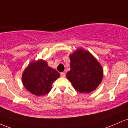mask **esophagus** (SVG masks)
<instances>
[{
    "label": "esophagus",
    "instance_id": "1",
    "mask_svg": "<svg viewBox=\"0 0 128 128\" xmlns=\"http://www.w3.org/2000/svg\"><path fill=\"white\" fill-rule=\"evenodd\" d=\"M60 76H61V77H65V73H64V72H61V73H60Z\"/></svg>",
    "mask_w": 128,
    "mask_h": 128
}]
</instances>
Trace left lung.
Listing matches in <instances>:
<instances>
[{"label":"left lung","instance_id":"8db88e82","mask_svg":"<svg viewBox=\"0 0 128 128\" xmlns=\"http://www.w3.org/2000/svg\"><path fill=\"white\" fill-rule=\"evenodd\" d=\"M71 70L66 78L74 89L80 93L94 91L102 82L103 70L96 57L84 49L79 48L70 55Z\"/></svg>","mask_w":128,"mask_h":128}]
</instances>
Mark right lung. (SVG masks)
I'll return each mask as SVG.
<instances>
[{
    "label": "right lung",
    "mask_w": 128,
    "mask_h": 128,
    "mask_svg": "<svg viewBox=\"0 0 128 128\" xmlns=\"http://www.w3.org/2000/svg\"><path fill=\"white\" fill-rule=\"evenodd\" d=\"M59 77V73L49 66L45 60L39 59L28 64L23 72L22 80L27 91L40 96L50 92L53 82Z\"/></svg>",
    "instance_id": "obj_1"
}]
</instances>
